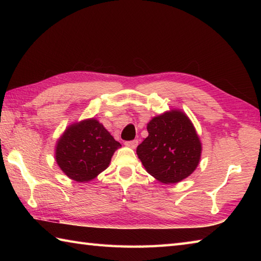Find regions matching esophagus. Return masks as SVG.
Returning <instances> with one entry per match:
<instances>
[{
  "instance_id": "1",
  "label": "esophagus",
  "mask_w": 261,
  "mask_h": 261,
  "mask_svg": "<svg viewBox=\"0 0 261 261\" xmlns=\"http://www.w3.org/2000/svg\"><path fill=\"white\" fill-rule=\"evenodd\" d=\"M138 140H132V141H126L125 142V146L126 147H129V148H132V149H135L137 146H138Z\"/></svg>"
}]
</instances>
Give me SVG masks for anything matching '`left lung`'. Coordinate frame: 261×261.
<instances>
[{
    "mask_svg": "<svg viewBox=\"0 0 261 261\" xmlns=\"http://www.w3.org/2000/svg\"><path fill=\"white\" fill-rule=\"evenodd\" d=\"M149 136L137 148L146 170L157 180L175 184L190 176L201 159L202 145L188 116L171 110L154 116L147 125Z\"/></svg>",
    "mask_w": 261,
    "mask_h": 261,
    "instance_id": "8db88e82",
    "label": "left lung"
}]
</instances>
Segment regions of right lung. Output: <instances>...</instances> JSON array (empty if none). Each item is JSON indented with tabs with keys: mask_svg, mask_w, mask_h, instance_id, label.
<instances>
[{
	"mask_svg": "<svg viewBox=\"0 0 261 261\" xmlns=\"http://www.w3.org/2000/svg\"><path fill=\"white\" fill-rule=\"evenodd\" d=\"M102 123L87 119L70 124L59 138L56 162L70 179L90 181L107 169L114 151L120 148Z\"/></svg>",
	"mask_w": 261,
	"mask_h": 261,
	"instance_id": "right-lung-1",
	"label": "right lung"
}]
</instances>
